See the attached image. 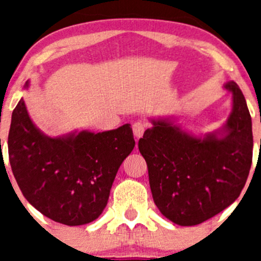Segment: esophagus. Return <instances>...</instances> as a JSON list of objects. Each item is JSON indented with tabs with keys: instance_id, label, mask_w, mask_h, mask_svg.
I'll list each match as a JSON object with an SVG mask.
<instances>
[{
	"instance_id": "1",
	"label": "esophagus",
	"mask_w": 261,
	"mask_h": 261,
	"mask_svg": "<svg viewBox=\"0 0 261 261\" xmlns=\"http://www.w3.org/2000/svg\"><path fill=\"white\" fill-rule=\"evenodd\" d=\"M146 126L147 125L145 122H144V121H136V122L133 125L134 135H135L138 139L141 138V136L144 135V133H145Z\"/></svg>"
}]
</instances>
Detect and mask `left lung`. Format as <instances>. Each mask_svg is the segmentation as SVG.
Masks as SVG:
<instances>
[{
  "label": "left lung",
  "mask_w": 261,
  "mask_h": 261,
  "mask_svg": "<svg viewBox=\"0 0 261 261\" xmlns=\"http://www.w3.org/2000/svg\"><path fill=\"white\" fill-rule=\"evenodd\" d=\"M232 111L220 130L193 136L170 118H151L139 140L152 199L163 216L194 226L227 208L243 191L252 163L251 116L233 81Z\"/></svg>",
  "instance_id": "8db88e82"
}]
</instances>
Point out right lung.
I'll use <instances>...</instances> for the list:
<instances>
[{
	"instance_id": "obj_1",
	"label": "right lung",
	"mask_w": 261,
	"mask_h": 261,
	"mask_svg": "<svg viewBox=\"0 0 261 261\" xmlns=\"http://www.w3.org/2000/svg\"><path fill=\"white\" fill-rule=\"evenodd\" d=\"M7 145L12 173L29 203L55 222L80 226L105 210L135 140L130 123L50 138L34 125L21 98L12 112Z\"/></svg>"
}]
</instances>
